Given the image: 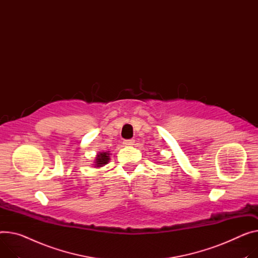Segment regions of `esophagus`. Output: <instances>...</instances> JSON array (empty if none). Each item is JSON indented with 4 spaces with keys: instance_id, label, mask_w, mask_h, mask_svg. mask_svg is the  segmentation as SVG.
Wrapping results in <instances>:
<instances>
[{
    "instance_id": "1",
    "label": "esophagus",
    "mask_w": 258,
    "mask_h": 258,
    "mask_svg": "<svg viewBox=\"0 0 258 258\" xmlns=\"http://www.w3.org/2000/svg\"><path fill=\"white\" fill-rule=\"evenodd\" d=\"M134 143H135L134 140H127V141H124L123 144H124L125 146H133Z\"/></svg>"
}]
</instances>
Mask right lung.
Instances as JSON below:
<instances>
[{"label": "right lung", "instance_id": "right-lung-1", "mask_svg": "<svg viewBox=\"0 0 258 258\" xmlns=\"http://www.w3.org/2000/svg\"><path fill=\"white\" fill-rule=\"evenodd\" d=\"M109 161V153L108 152H101L97 154L96 160H95V166L96 167H102Z\"/></svg>", "mask_w": 258, "mask_h": 258}]
</instances>
